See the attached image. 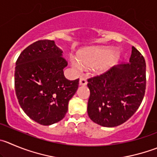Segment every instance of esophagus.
I'll return each instance as SVG.
<instances>
[{
    "label": "esophagus",
    "mask_w": 157,
    "mask_h": 157,
    "mask_svg": "<svg viewBox=\"0 0 157 157\" xmlns=\"http://www.w3.org/2000/svg\"><path fill=\"white\" fill-rule=\"evenodd\" d=\"M79 84L81 85V86H86V85L87 84V80H86V78L80 77Z\"/></svg>",
    "instance_id": "obj_1"
}]
</instances>
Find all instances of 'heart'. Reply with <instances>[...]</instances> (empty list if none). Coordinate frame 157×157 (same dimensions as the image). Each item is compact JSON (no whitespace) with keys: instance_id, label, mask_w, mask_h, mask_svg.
Returning a JSON list of instances; mask_svg holds the SVG:
<instances>
[{"instance_id":"b5f03b06","label":"heart","mask_w":157,"mask_h":157,"mask_svg":"<svg viewBox=\"0 0 157 157\" xmlns=\"http://www.w3.org/2000/svg\"><path fill=\"white\" fill-rule=\"evenodd\" d=\"M119 56L117 51L107 48H95L84 52L79 56V62L74 59L72 64L77 69L84 67H95V71H102L116 62Z\"/></svg>"}]
</instances>
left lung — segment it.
Here are the masks:
<instances>
[{
	"label": "left lung",
	"mask_w": 157,
	"mask_h": 157,
	"mask_svg": "<svg viewBox=\"0 0 157 157\" xmlns=\"http://www.w3.org/2000/svg\"><path fill=\"white\" fill-rule=\"evenodd\" d=\"M146 84L144 57L132 47L129 62L88 78L87 111L91 120L105 127L124 123L142 103Z\"/></svg>",
	"instance_id": "8db88e82"
}]
</instances>
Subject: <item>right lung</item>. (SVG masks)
<instances>
[{"label": "right lung", "mask_w": 157, "mask_h": 157, "mask_svg": "<svg viewBox=\"0 0 157 157\" xmlns=\"http://www.w3.org/2000/svg\"><path fill=\"white\" fill-rule=\"evenodd\" d=\"M68 62L52 40H39L24 49L16 62L14 88L19 105L34 121L44 126L59 122L68 111L79 78L68 80Z\"/></svg>", "instance_id": "add662e5"}]
</instances>
